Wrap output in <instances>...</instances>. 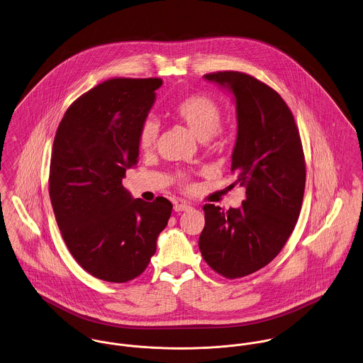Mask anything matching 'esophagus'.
I'll list each match as a JSON object with an SVG mask.
<instances>
[{
  "label": "esophagus",
  "mask_w": 363,
  "mask_h": 363,
  "mask_svg": "<svg viewBox=\"0 0 363 363\" xmlns=\"http://www.w3.org/2000/svg\"><path fill=\"white\" fill-rule=\"evenodd\" d=\"M189 208H191V206H189V204H185V203H177V204L174 206V210H175L177 213L186 211V210H189Z\"/></svg>",
  "instance_id": "obj_1"
}]
</instances>
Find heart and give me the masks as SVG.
<instances>
[{
	"mask_svg": "<svg viewBox=\"0 0 363 363\" xmlns=\"http://www.w3.org/2000/svg\"><path fill=\"white\" fill-rule=\"evenodd\" d=\"M172 114L200 140H213L220 135L218 128L223 121L221 106L208 95L192 94L182 98L172 106ZM159 133L160 130L156 121H143L138 133L140 150H152L157 145ZM179 182L184 188H189V179L185 174L179 175Z\"/></svg>",
	"mask_w": 363,
	"mask_h": 363,
	"instance_id": "heart-1",
	"label": "heart"
}]
</instances>
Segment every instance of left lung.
Masks as SVG:
<instances>
[{
    "instance_id": "obj_1",
    "label": "left lung",
    "mask_w": 363,
    "mask_h": 363,
    "mask_svg": "<svg viewBox=\"0 0 363 363\" xmlns=\"http://www.w3.org/2000/svg\"><path fill=\"white\" fill-rule=\"evenodd\" d=\"M236 98L238 140L230 171L246 188L240 208L204 204L199 249L208 267L239 279L268 265L298 220L306 189V157L294 116L279 94L242 72L204 76Z\"/></svg>"
}]
</instances>
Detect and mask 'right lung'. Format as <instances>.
<instances>
[{"label":"right lung","instance_id":"1","mask_svg":"<svg viewBox=\"0 0 363 363\" xmlns=\"http://www.w3.org/2000/svg\"><path fill=\"white\" fill-rule=\"evenodd\" d=\"M162 79L117 77L79 96L52 146L50 197L74 259L98 279L125 283L146 269L172 204L131 199L123 186L137 163L138 133Z\"/></svg>","mask_w":363,"mask_h":363}]
</instances>
